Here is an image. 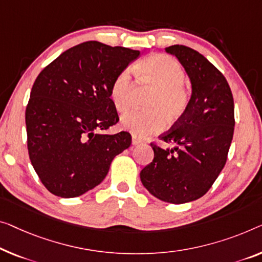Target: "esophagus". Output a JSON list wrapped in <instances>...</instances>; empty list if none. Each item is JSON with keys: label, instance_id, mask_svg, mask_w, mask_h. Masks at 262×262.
I'll return each mask as SVG.
<instances>
[{"label": "esophagus", "instance_id": "esophagus-1", "mask_svg": "<svg viewBox=\"0 0 262 262\" xmlns=\"http://www.w3.org/2000/svg\"><path fill=\"white\" fill-rule=\"evenodd\" d=\"M132 143H133V144H134V146H136V144L141 143V139L136 138V136H135V135H133V138H132Z\"/></svg>", "mask_w": 262, "mask_h": 262}]
</instances>
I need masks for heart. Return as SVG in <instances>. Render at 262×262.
Instances as JSON below:
<instances>
[{
  "label": "heart",
  "instance_id": "1",
  "mask_svg": "<svg viewBox=\"0 0 262 262\" xmlns=\"http://www.w3.org/2000/svg\"><path fill=\"white\" fill-rule=\"evenodd\" d=\"M136 70L144 82L158 91L151 96L149 112H128L121 118V126L135 136H146L161 132L169 123L180 120L189 106L190 94L183 83L186 73L177 60L163 54H155L144 58L136 66ZM133 91L132 75L128 69L119 73L113 80L109 96L118 112H126L130 107Z\"/></svg>",
  "mask_w": 262,
  "mask_h": 262
}]
</instances>
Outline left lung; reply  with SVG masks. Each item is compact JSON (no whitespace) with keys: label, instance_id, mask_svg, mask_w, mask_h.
Here are the masks:
<instances>
[{"label":"left lung","instance_id":"left-lung-1","mask_svg":"<svg viewBox=\"0 0 262 262\" xmlns=\"http://www.w3.org/2000/svg\"><path fill=\"white\" fill-rule=\"evenodd\" d=\"M166 52L185 68L192 96L185 115L159 136L177 147L150 143L154 159L140 178L155 198L180 205L204 196L225 167L235 124L234 101L227 80L204 55L181 45Z\"/></svg>","mask_w":262,"mask_h":262}]
</instances>
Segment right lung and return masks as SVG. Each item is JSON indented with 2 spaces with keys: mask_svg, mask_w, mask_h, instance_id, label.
<instances>
[{
  "mask_svg": "<svg viewBox=\"0 0 262 262\" xmlns=\"http://www.w3.org/2000/svg\"><path fill=\"white\" fill-rule=\"evenodd\" d=\"M139 50L88 41L38 74L26 109L31 165L50 193L76 198L100 185L113 159L132 143L127 132L102 134L119 121L109 89Z\"/></svg>",
  "mask_w": 262,
  "mask_h": 262,
  "instance_id": "1",
  "label": "right lung"
}]
</instances>
